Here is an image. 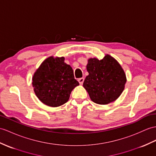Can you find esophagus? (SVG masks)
<instances>
[{
  "mask_svg": "<svg viewBox=\"0 0 156 156\" xmlns=\"http://www.w3.org/2000/svg\"><path fill=\"white\" fill-rule=\"evenodd\" d=\"M84 78L83 77H82V78H79V79H78V81H79V84L80 85H82L83 83V82H84Z\"/></svg>",
  "mask_w": 156,
  "mask_h": 156,
  "instance_id": "esophagus-1",
  "label": "esophagus"
}]
</instances>
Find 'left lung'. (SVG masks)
Returning a JSON list of instances; mask_svg holds the SVG:
<instances>
[{"label": "left lung", "instance_id": "left-lung-1", "mask_svg": "<svg viewBox=\"0 0 156 156\" xmlns=\"http://www.w3.org/2000/svg\"><path fill=\"white\" fill-rule=\"evenodd\" d=\"M89 75L83 87L91 101L99 105H107L116 101L122 94L126 82V74L117 61L108 54L102 59L89 58L87 65Z\"/></svg>", "mask_w": 156, "mask_h": 156}]
</instances>
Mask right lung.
Listing matches in <instances>:
<instances>
[{
    "label": "right lung",
    "instance_id": "right-lung-1",
    "mask_svg": "<svg viewBox=\"0 0 156 156\" xmlns=\"http://www.w3.org/2000/svg\"><path fill=\"white\" fill-rule=\"evenodd\" d=\"M64 57L50 56L45 59L32 77L36 97L44 105L58 107L69 100L71 91L79 85L72 67Z\"/></svg>",
    "mask_w": 156,
    "mask_h": 156
}]
</instances>
